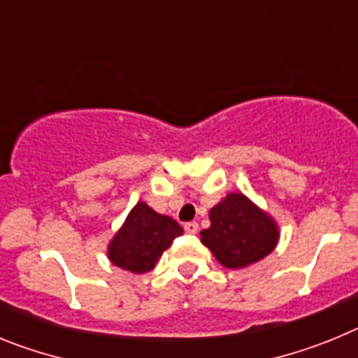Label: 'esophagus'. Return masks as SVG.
Listing matches in <instances>:
<instances>
[{"label":"esophagus","instance_id":"obj_1","mask_svg":"<svg viewBox=\"0 0 358 358\" xmlns=\"http://www.w3.org/2000/svg\"><path fill=\"white\" fill-rule=\"evenodd\" d=\"M185 231L188 235H195L199 231V224L197 222H186L185 224Z\"/></svg>","mask_w":358,"mask_h":358}]
</instances>
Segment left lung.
Masks as SVG:
<instances>
[{"instance_id":"obj_1","label":"left lung","mask_w":358,"mask_h":358,"mask_svg":"<svg viewBox=\"0 0 358 358\" xmlns=\"http://www.w3.org/2000/svg\"><path fill=\"white\" fill-rule=\"evenodd\" d=\"M210 220L211 226L201 231L202 243L224 267H248L276 248V224L245 195H227L211 208Z\"/></svg>"}]
</instances>
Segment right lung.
Here are the masks:
<instances>
[{"mask_svg":"<svg viewBox=\"0 0 358 358\" xmlns=\"http://www.w3.org/2000/svg\"><path fill=\"white\" fill-rule=\"evenodd\" d=\"M181 235L182 227L173 218L156 213L145 202H138L109 243V258L115 265L134 274L148 273L164 249Z\"/></svg>","mask_w":358,"mask_h":358,"instance_id":"1","label":"right lung"}]
</instances>
